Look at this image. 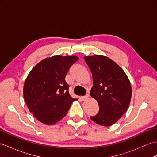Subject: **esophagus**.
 <instances>
[{
    "label": "esophagus",
    "mask_w": 157,
    "mask_h": 157,
    "mask_svg": "<svg viewBox=\"0 0 157 157\" xmlns=\"http://www.w3.org/2000/svg\"><path fill=\"white\" fill-rule=\"evenodd\" d=\"M88 98H89V94H86L85 96H82V100H84V101H86V100L88 99Z\"/></svg>",
    "instance_id": "34e87169"
}]
</instances>
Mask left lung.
Segmentation results:
<instances>
[{"mask_svg": "<svg viewBox=\"0 0 157 157\" xmlns=\"http://www.w3.org/2000/svg\"><path fill=\"white\" fill-rule=\"evenodd\" d=\"M84 59L93 78L94 86L90 94L99 105L98 113L90 119L100 125L111 126L129 107L131 84L124 71L107 56L95 55Z\"/></svg>", "mask_w": 157, "mask_h": 157, "instance_id": "obj_1", "label": "left lung"}]
</instances>
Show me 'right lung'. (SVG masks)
<instances>
[{"label": "right lung", "instance_id": "right-lung-1", "mask_svg": "<svg viewBox=\"0 0 157 157\" xmlns=\"http://www.w3.org/2000/svg\"><path fill=\"white\" fill-rule=\"evenodd\" d=\"M77 56L55 55L38 63L26 78L23 97L30 111L39 121L54 125L67 115L73 98L65 82L67 73Z\"/></svg>", "mask_w": 157, "mask_h": 157}]
</instances>
